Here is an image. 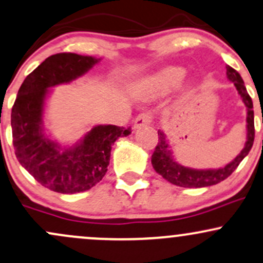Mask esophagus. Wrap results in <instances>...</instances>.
<instances>
[{
    "label": "esophagus",
    "instance_id": "1",
    "mask_svg": "<svg viewBox=\"0 0 263 263\" xmlns=\"http://www.w3.org/2000/svg\"><path fill=\"white\" fill-rule=\"evenodd\" d=\"M152 120H154V116H152L151 112H142V114L138 115L136 120H135L134 127L135 128H141V127L143 126H148L151 125Z\"/></svg>",
    "mask_w": 263,
    "mask_h": 263
}]
</instances>
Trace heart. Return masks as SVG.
<instances>
[{
  "label": "heart",
  "mask_w": 263,
  "mask_h": 263,
  "mask_svg": "<svg viewBox=\"0 0 263 263\" xmlns=\"http://www.w3.org/2000/svg\"><path fill=\"white\" fill-rule=\"evenodd\" d=\"M184 73H186V71L182 67H167L155 77L154 83L158 89L166 91V89L177 86L182 81Z\"/></svg>",
  "instance_id": "heart-1"
}]
</instances>
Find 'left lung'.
I'll use <instances>...</instances> for the list:
<instances>
[{"label":"left lung","mask_w":263,"mask_h":263,"mask_svg":"<svg viewBox=\"0 0 263 263\" xmlns=\"http://www.w3.org/2000/svg\"><path fill=\"white\" fill-rule=\"evenodd\" d=\"M226 73L230 81H232L236 89L243 101L247 108V141L243 149L232 162L226 164L224 167L218 170H193L184 167L177 163L172 157V152L167 143L164 134L158 131V143L156 146L154 154H152L151 162L155 171L160 174L164 180L180 187H189V189H198V187H207L212 184L220 183L221 181L226 180L229 176L235 171L241 163V161L249 155L250 149L252 148L253 141H255V116H253V103L251 100L246 86L241 74L231 66L226 67Z\"/></svg>","instance_id":"1"}]
</instances>
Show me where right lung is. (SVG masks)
<instances>
[{
  "mask_svg": "<svg viewBox=\"0 0 263 263\" xmlns=\"http://www.w3.org/2000/svg\"><path fill=\"white\" fill-rule=\"evenodd\" d=\"M99 61L71 52L52 54L26 77L13 103L11 126L17 160L51 191L77 193L92 189L107 172L115 141L131 134L129 127L100 125L67 148L43 134L42 114L48 88L76 80Z\"/></svg>",
  "mask_w": 263,
  "mask_h": 263,
  "instance_id": "add662e5",
  "label": "right lung"
}]
</instances>
